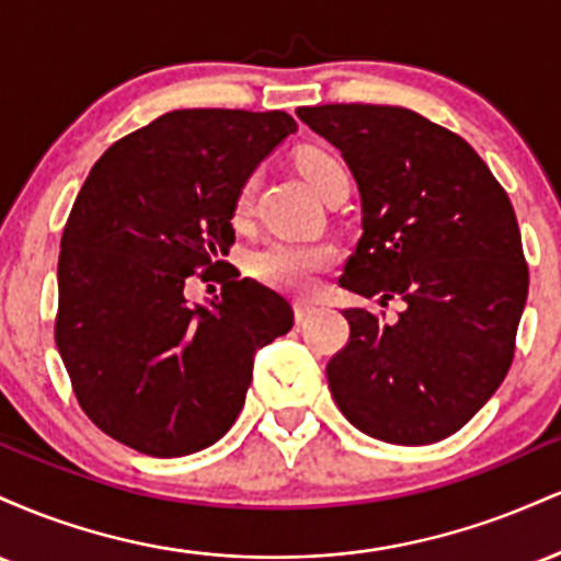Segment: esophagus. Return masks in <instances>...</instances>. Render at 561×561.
I'll list each match as a JSON object with an SVG mask.
<instances>
[{"label": "esophagus", "mask_w": 561, "mask_h": 561, "mask_svg": "<svg viewBox=\"0 0 561 561\" xmlns=\"http://www.w3.org/2000/svg\"><path fill=\"white\" fill-rule=\"evenodd\" d=\"M317 311V302L311 300H295V321H306L311 313Z\"/></svg>", "instance_id": "34e87169"}]
</instances>
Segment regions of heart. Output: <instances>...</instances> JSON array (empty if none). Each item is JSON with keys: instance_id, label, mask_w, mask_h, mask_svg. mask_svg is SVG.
<instances>
[{"instance_id": "1", "label": "heart", "mask_w": 561, "mask_h": 561, "mask_svg": "<svg viewBox=\"0 0 561 561\" xmlns=\"http://www.w3.org/2000/svg\"><path fill=\"white\" fill-rule=\"evenodd\" d=\"M298 169L302 176L308 179V184L324 195L327 190L340 179H347L345 163L334 156L332 150L324 147H302L298 152ZM253 179H248L240 186L234 197V216L244 218L250 214V205H253ZM334 259H337V250L330 242L321 240H268L263 248L255 250L250 255V272L259 276L261 282H266L268 287L285 289V293H308L317 282V274L330 268Z\"/></svg>"}]
</instances>
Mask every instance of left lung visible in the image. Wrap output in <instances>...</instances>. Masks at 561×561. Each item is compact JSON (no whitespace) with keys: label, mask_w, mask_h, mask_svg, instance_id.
<instances>
[{"label":"left lung","mask_w":561,"mask_h":561,"mask_svg":"<svg viewBox=\"0 0 561 561\" xmlns=\"http://www.w3.org/2000/svg\"><path fill=\"white\" fill-rule=\"evenodd\" d=\"M343 152L362 240L340 285L405 308L392 324L345 308L351 340L327 364L334 403L398 446L454 435L504 382L527 300V263L504 186L459 134L390 105L298 107Z\"/></svg>","instance_id":"obj_1"}]
</instances>
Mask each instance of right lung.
I'll use <instances>...</instances> for the list:
<instances>
[{
    "instance_id": "obj_1",
    "label": "right lung",
    "mask_w": 561,
    "mask_h": 561,
    "mask_svg": "<svg viewBox=\"0 0 561 561\" xmlns=\"http://www.w3.org/2000/svg\"><path fill=\"white\" fill-rule=\"evenodd\" d=\"M295 131L282 111H173L94 163L62 229L55 343L113 440L158 459L214 446L240 416L255 351L293 330L289 302L237 268L208 306L184 285L224 266L237 192Z\"/></svg>"
}]
</instances>
